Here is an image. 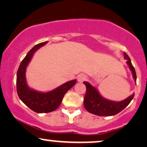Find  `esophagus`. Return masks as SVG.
I'll use <instances>...</instances> for the list:
<instances>
[{
    "mask_svg": "<svg viewBox=\"0 0 147 147\" xmlns=\"http://www.w3.org/2000/svg\"><path fill=\"white\" fill-rule=\"evenodd\" d=\"M85 79H86V77H85L84 75H83V74H81V75H79L77 77V81L79 83L83 82V81H84Z\"/></svg>",
    "mask_w": 147,
    "mask_h": 147,
    "instance_id": "obj_1",
    "label": "esophagus"
}]
</instances>
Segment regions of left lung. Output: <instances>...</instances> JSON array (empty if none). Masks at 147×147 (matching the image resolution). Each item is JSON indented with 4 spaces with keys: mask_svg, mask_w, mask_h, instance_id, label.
I'll use <instances>...</instances> for the list:
<instances>
[{
    "mask_svg": "<svg viewBox=\"0 0 147 147\" xmlns=\"http://www.w3.org/2000/svg\"><path fill=\"white\" fill-rule=\"evenodd\" d=\"M123 55L124 58L127 60L126 63L129 66V70H131L133 79H134L136 83V74L131 62L130 58L125 52L123 53ZM83 84L86 86V94L83 100L85 109L89 113L98 116H113L117 115L123 111L130 103L134 96V94H133L121 101H113L104 98L100 94L99 91L87 81H84Z\"/></svg>",
    "mask_w": 147,
    "mask_h": 147,
    "instance_id": "obj_1",
    "label": "left lung"
}]
</instances>
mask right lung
Here are the masks:
<instances>
[{"label":"right lung","instance_id":"1","mask_svg":"<svg viewBox=\"0 0 147 147\" xmlns=\"http://www.w3.org/2000/svg\"><path fill=\"white\" fill-rule=\"evenodd\" d=\"M47 43L40 42L32 47L22 61L17 72V92L20 99L31 110L38 113H47L55 111L62 102L66 92L75 85L77 80H72L60 85L54 90L42 92L29 87L26 81L27 66L37 50Z\"/></svg>","mask_w":147,"mask_h":147}]
</instances>
